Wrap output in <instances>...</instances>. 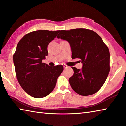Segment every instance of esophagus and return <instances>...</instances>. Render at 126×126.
<instances>
[{"instance_id":"esophagus-1","label":"esophagus","mask_w":126,"mask_h":126,"mask_svg":"<svg viewBox=\"0 0 126 126\" xmlns=\"http://www.w3.org/2000/svg\"><path fill=\"white\" fill-rule=\"evenodd\" d=\"M63 65V67H64V69H67V68H68V66H67V65H65V64H62Z\"/></svg>"}]
</instances>
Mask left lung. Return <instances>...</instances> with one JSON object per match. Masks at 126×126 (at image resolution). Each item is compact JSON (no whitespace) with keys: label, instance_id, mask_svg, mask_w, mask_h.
Returning a JSON list of instances; mask_svg holds the SVG:
<instances>
[{"label":"left lung","instance_id":"1","mask_svg":"<svg viewBox=\"0 0 126 126\" xmlns=\"http://www.w3.org/2000/svg\"><path fill=\"white\" fill-rule=\"evenodd\" d=\"M68 41L72 49V58H80L82 69L74 70L69 83L73 90L82 96L94 94L106 81L110 69L108 47L101 37L86 29L61 30L57 37Z\"/></svg>","mask_w":126,"mask_h":126}]
</instances>
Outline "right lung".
<instances>
[{"mask_svg": "<svg viewBox=\"0 0 126 126\" xmlns=\"http://www.w3.org/2000/svg\"><path fill=\"white\" fill-rule=\"evenodd\" d=\"M59 32L46 30L32 31L17 43L13 56L16 75L21 88L32 97L40 99L49 95L63 72L62 65L50 67L42 62L48 55V45Z\"/></svg>", "mask_w": 126, "mask_h": 126, "instance_id": "obj_1", "label": "right lung"}]
</instances>
